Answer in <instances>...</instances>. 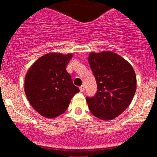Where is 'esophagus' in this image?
Listing matches in <instances>:
<instances>
[{
    "label": "esophagus",
    "mask_w": 157,
    "mask_h": 157,
    "mask_svg": "<svg viewBox=\"0 0 157 157\" xmlns=\"http://www.w3.org/2000/svg\"><path fill=\"white\" fill-rule=\"evenodd\" d=\"M80 92H82V93L85 91V86H84V85H82V86H80Z\"/></svg>",
    "instance_id": "1"
}]
</instances>
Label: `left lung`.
Listing matches in <instances>:
<instances>
[{
    "mask_svg": "<svg viewBox=\"0 0 157 157\" xmlns=\"http://www.w3.org/2000/svg\"><path fill=\"white\" fill-rule=\"evenodd\" d=\"M88 61L97 83L96 95L86 97L89 109L99 119H113L129 106L134 98L135 72L125 59L112 52H91Z\"/></svg>",
    "mask_w": 157,
    "mask_h": 157,
    "instance_id": "1",
    "label": "left lung"
}]
</instances>
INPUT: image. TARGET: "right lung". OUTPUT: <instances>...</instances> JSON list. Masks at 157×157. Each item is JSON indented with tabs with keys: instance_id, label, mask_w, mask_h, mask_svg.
<instances>
[{
	"instance_id": "1",
	"label": "right lung",
	"mask_w": 157,
	"mask_h": 157,
	"mask_svg": "<svg viewBox=\"0 0 157 157\" xmlns=\"http://www.w3.org/2000/svg\"><path fill=\"white\" fill-rule=\"evenodd\" d=\"M72 57V54H46L26 73V97L33 109L45 118H54L64 113L73 96L80 92L66 70Z\"/></svg>"
}]
</instances>
